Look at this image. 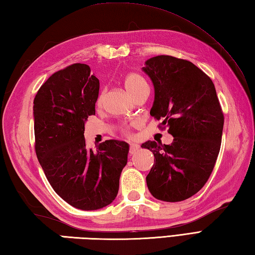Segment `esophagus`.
Here are the masks:
<instances>
[{"mask_svg":"<svg viewBox=\"0 0 255 255\" xmlns=\"http://www.w3.org/2000/svg\"><path fill=\"white\" fill-rule=\"evenodd\" d=\"M139 145L136 144V143H130V145H129V153L130 154H134L137 152V151L139 150Z\"/></svg>","mask_w":255,"mask_h":255,"instance_id":"esophagus-1","label":"esophagus"}]
</instances>
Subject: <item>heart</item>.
Masks as SVG:
<instances>
[{
  "mask_svg": "<svg viewBox=\"0 0 255 255\" xmlns=\"http://www.w3.org/2000/svg\"><path fill=\"white\" fill-rule=\"evenodd\" d=\"M125 88L128 91V93L131 96L136 93V92L141 89L142 86L147 85L144 82V80L140 77L137 73H129L125 78ZM103 100H104V94L100 93L96 99V107H101L103 104ZM134 126V124H124L121 126V131L124 136H131V127Z\"/></svg>",
  "mask_w": 255,
  "mask_h": 255,
  "instance_id": "b5f03b06",
  "label": "heart"
}]
</instances>
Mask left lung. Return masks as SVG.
Instances as JSON below:
<instances>
[{"instance_id": "obj_1", "label": "left lung", "mask_w": 255, "mask_h": 255, "mask_svg": "<svg viewBox=\"0 0 255 255\" xmlns=\"http://www.w3.org/2000/svg\"><path fill=\"white\" fill-rule=\"evenodd\" d=\"M154 86L150 114L169 128L171 144L147 141L142 148L153 152L155 162L147 185L156 199L181 202L204 187L218 158L224 113L215 85L191 61L156 56L142 68Z\"/></svg>"}]
</instances>
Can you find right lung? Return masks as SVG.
I'll return each instance as SVG.
<instances>
[{
	"label": "right lung",
	"mask_w": 255,
	"mask_h": 255,
	"mask_svg": "<svg viewBox=\"0 0 255 255\" xmlns=\"http://www.w3.org/2000/svg\"><path fill=\"white\" fill-rule=\"evenodd\" d=\"M100 81L88 64L53 73L34 100L35 151L48 182L75 208L95 210L116 198L129 145L106 140L86 148L84 124L95 115Z\"/></svg>",
	"instance_id": "obj_1"
}]
</instances>
